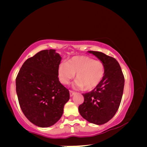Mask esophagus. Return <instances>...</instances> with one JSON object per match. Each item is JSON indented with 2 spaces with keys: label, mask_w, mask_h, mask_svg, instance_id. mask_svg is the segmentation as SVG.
<instances>
[{
  "label": "esophagus",
  "mask_w": 147,
  "mask_h": 147,
  "mask_svg": "<svg viewBox=\"0 0 147 147\" xmlns=\"http://www.w3.org/2000/svg\"><path fill=\"white\" fill-rule=\"evenodd\" d=\"M69 93H70V96H73L74 95V93H74V92L73 91H69Z\"/></svg>",
  "instance_id": "1"
}]
</instances>
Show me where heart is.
<instances>
[{"label":"heart","mask_w":147,"mask_h":147,"mask_svg":"<svg viewBox=\"0 0 147 147\" xmlns=\"http://www.w3.org/2000/svg\"><path fill=\"white\" fill-rule=\"evenodd\" d=\"M105 73L104 63L89 56H75L67 62H61L58 69L60 82L67 85L76 74L74 88L92 90L102 80Z\"/></svg>","instance_id":"obj_1"}]
</instances>
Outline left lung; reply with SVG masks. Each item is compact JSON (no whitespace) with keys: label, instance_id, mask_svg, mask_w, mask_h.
<instances>
[{"label":"left lung","instance_id":"obj_1","mask_svg":"<svg viewBox=\"0 0 147 147\" xmlns=\"http://www.w3.org/2000/svg\"><path fill=\"white\" fill-rule=\"evenodd\" d=\"M102 62L104 78L93 90L83 94L84 101L78 107L81 116L91 123L101 125L115 115L123 96L124 78L115 58L97 51H88Z\"/></svg>","mask_w":147,"mask_h":147}]
</instances>
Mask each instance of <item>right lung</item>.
<instances>
[{"label":"right lung","instance_id":"1","mask_svg":"<svg viewBox=\"0 0 147 147\" xmlns=\"http://www.w3.org/2000/svg\"><path fill=\"white\" fill-rule=\"evenodd\" d=\"M61 57L56 50H44L26 59L16 78V92L24 115L35 125L47 128L63 115L69 91L59 81Z\"/></svg>","mask_w":147,"mask_h":147}]
</instances>
